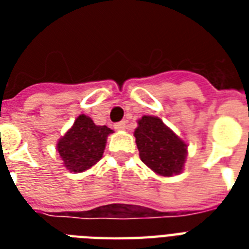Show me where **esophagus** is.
I'll return each mask as SVG.
<instances>
[{
    "label": "esophagus",
    "mask_w": 249,
    "mask_h": 249,
    "mask_svg": "<svg viewBox=\"0 0 249 249\" xmlns=\"http://www.w3.org/2000/svg\"><path fill=\"white\" fill-rule=\"evenodd\" d=\"M115 126V129L116 130H124L125 128H126V121L123 120V121H119V123H116V124L113 125Z\"/></svg>",
    "instance_id": "esophagus-1"
}]
</instances>
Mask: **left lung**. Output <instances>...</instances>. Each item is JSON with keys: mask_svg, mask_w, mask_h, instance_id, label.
Returning <instances> with one entry per match:
<instances>
[{"mask_svg": "<svg viewBox=\"0 0 249 249\" xmlns=\"http://www.w3.org/2000/svg\"><path fill=\"white\" fill-rule=\"evenodd\" d=\"M141 160L160 176L181 173L187 146L160 119L143 116L134 132Z\"/></svg>", "mask_w": 249, "mask_h": 249, "instance_id": "8db88e82", "label": "left lung"}]
</instances>
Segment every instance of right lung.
I'll return each mask as SVG.
<instances>
[{
    "instance_id": "1",
    "label": "right lung",
    "mask_w": 249,
    "mask_h": 249,
    "mask_svg": "<svg viewBox=\"0 0 249 249\" xmlns=\"http://www.w3.org/2000/svg\"><path fill=\"white\" fill-rule=\"evenodd\" d=\"M112 130L95 125L90 117L80 115L75 124L58 142V152L64 166L80 173L99 161L106 147V138Z\"/></svg>"
}]
</instances>
